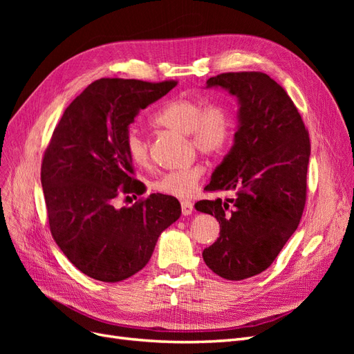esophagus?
<instances>
[{
	"mask_svg": "<svg viewBox=\"0 0 354 354\" xmlns=\"http://www.w3.org/2000/svg\"><path fill=\"white\" fill-rule=\"evenodd\" d=\"M181 212H183V216H190V214L194 212V205H192V202H187V201L181 202Z\"/></svg>",
	"mask_w": 354,
	"mask_h": 354,
	"instance_id": "1",
	"label": "esophagus"
}]
</instances>
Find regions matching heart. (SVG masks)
<instances>
[{
    "label": "heart",
    "instance_id": "b5f03b06",
    "mask_svg": "<svg viewBox=\"0 0 354 354\" xmlns=\"http://www.w3.org/2000/svg\"><path fill=\"white\" fill-rule=\"evenodd\" d=\"M153 121L159 127L187 136L192 147L207 156L223 152L230 138L232 125L227 112L218 104L207 106V103L195 99L169 102L155 115ZM125 151L136 165L149 162L147 138L137 128L128 130ZM202 174L203 169L199 165L169 171L155 181L153 189L159 194L185 199L194 194Z\"/></svg>",
    "mask_w": 354,
    "mask_h": 354
}]
</instances>
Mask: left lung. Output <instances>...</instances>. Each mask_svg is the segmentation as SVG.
<instances>
[{
    "label": "left lung",
    "mask_w": 354,
    "mask_h": 354,
    "mask_svg": "<svg viewBox=\"0 0 354 354\" xmlns=\"http://www.w3.org/2000/svg\"><path fill=\"white\" fill-rule=\"evenodd\" d=\"M205 88H221L236 99L238 122L233 146L205 187L233 196L195 203L220 224V236L202 257L220 277L242 281L274 261L301 220L308 133L291 97L269 75L221 73Z\"/></svg>",
    "instance_id": "1"
}]
</instances>
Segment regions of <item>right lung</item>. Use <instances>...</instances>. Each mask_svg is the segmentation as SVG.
<instances>
[{
	"label": "right lung",
	"instance_id": "right-lung-1",
	"mask_svg": "<svg viewBox=\"0 0 354 354\" xmlns=\"http://www.w3.org/2000/svg\"><path fill=\"white\" fill-rule=\"evenodd\" d=\"M177 85L102 78L63 113L41 165L50 230L66 259L95 281L121 282L151 260L158 238L181 216L180 202L152 194L115 207L120 194H145L125 151L130 124Z\"/></svg>",
	"mask_w": 354,
	"mask_h": 354
}]
</instances>
